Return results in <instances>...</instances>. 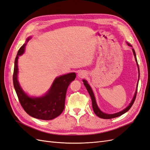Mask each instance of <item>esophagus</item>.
I'll return each instance as SVG.
<instances>
[{
  "mask_svg": "<svg viewBox=\"0 0 150 150\" xmlns=\"http://www.w3.org/2000/svg\"><path fill=\"white\" fill-rule=\"evenodd\" d=\"M86 75V73L85 71H79V73L78 74V76H79V77L82 78V77H84Z\"/></svg>",
  "mask_w": 150,
  "mask_h": 150,
  "instance_id": "esophagus-1",
  "label": "esophagus"
}]
</instances>
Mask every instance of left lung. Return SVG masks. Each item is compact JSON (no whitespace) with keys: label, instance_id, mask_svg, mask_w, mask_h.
Returning <instances> with one entry per match:
<instances>
[{"label":"left lung","instance_id":"1","mask_svg":"<svg viewBox=\"0 0 150 150\" xmlns=\"http://www.w3.org/2000/svg\"><path fill=\"white\" fill-rule=\"evenodd\" d=\"M127 45L129 46H130V47H132V46L130 45L129 43H128V42H127ZM132 52H133V54H134V57H135V60L136 61V64L137 65V68H138V73H139V65H138V63H137V58H136V52H135V51H134V49H132ZM83 82V84L84 86H86V89L88 91V93H89L90 96L91 98V100H92V105H93V110H94V112L95 113V114L97 115L98 117H99V118H104V119H110V118H116V117H118L119 116H121L122 115L124 114L125 113H126L127 112H128V111L130 110V108H131L133 103H134V101H135L136 99V94H137V86H138V82H137V88H136V93L135 94H134V97L132 99L131 102L130 103V104L129 105V106L127 107H126V108L123 110L122 111H120V112H119L118 113H113V114H108V113H105L104 112H103L102 111L100 110V109L99 108V107L98 106V105L96 103V98H95V96H94V94L93 93V90H92L91 86H89V84L88 83V82H87V80H82ZM138 81H139V79H138Z\"/></svg>","mask_w":150,"mask_h":150}]
</instances>
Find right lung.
<instances>
[{
	"mask_svg": "<svg viewBox=\"0 0 150 150\" xmlns=\"http://www.w3.org/2000/svg\"><path fill=\"white\" fill-rule=\"evenodd\" d=\"M30 39H26V43ZM26 43L19 49L14 61L13 84L23 108L30 116L40 120H49L58 117L64 108L67 91L76 77L75 73H70L56 77L49 91L40 97H30L22 89L18 80V59L25 52Z\"/></svg>",
	"mask_w": 150,
	"mask_h": 150,
	"instance_id": "1",
	"label": "right lung"
}]
</instances>
